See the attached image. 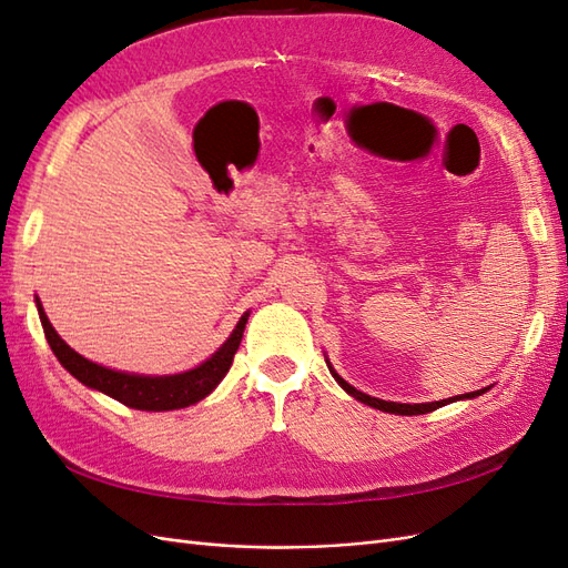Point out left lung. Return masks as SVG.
I'll list each match as a JSON object with an SVG mask.
<instances>
[{"label": "left lung", "mask_w": 568, "mask_h": 568, "mask_svg": "<svg viewBox=\"0 0 568 568\" xmlns=\"http://www.w3.org/2000/svg\"><path fill=\"white\" fill-rule=\"evenodd\" d=\"M326 367H329V363H326ZM329 372L334 374V379L341 384V388L346 390V393H351L355 400H359V403H365V405H369V407H376V409H382V412H390V415H407V417H412V415H426V412H434V409H438V407H443V405H448V403H455V400H459V395L457 398H448V400H436V403H415V405H407V403H388V400H379V398H372V395H367V393H363V390H357V388H353L348 382H343L341 376L329 367ZM484 390H488V388H480V390H474V393H464L462 398H476V395H480Z\"/></svg>", "instance_id": "1"}]
</instances>
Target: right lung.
<instances>
[{
    "label": "right lung",
    "instance_id": "1",
    "mask_svg": "<svg viewBox=\"0 0 568 568\" xmlns=\"http://www.w3.org/2000/svg\"><path fill=\"white\" fill-rule=\"evenodd\" d=\"M38 313H40L42 329L51 351H54L59 363L71 372L80 384L106 393L128 407L146 409V412L180 409L203 400L205 395L222 382V376L230 372L234 353L239 351V343H242L246 322H248V313H246L242 320H239L232 336L222 343V348L194 369L182 372V374H170V376H136V374L106 369L90 363L88 357L78 355L54 332V326H51V322L47 320L40 301H38Z\"/></svg>",
    "mask_w": 568,
    "mask_h": 568
}]
</instances>
